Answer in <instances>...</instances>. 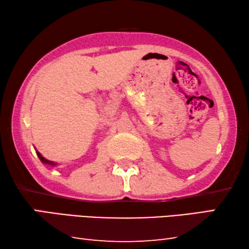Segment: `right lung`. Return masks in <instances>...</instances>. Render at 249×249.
<instances>
[{"instance_id": "obj_1", "label": "right lung", "mask_w": 249, "mask_h": 249, "mask_svg": "<svg viewBox=\"0 0 249 249\" xmlns=\"http://www.w3.org/2000/svg\"><path fill=\"white\" fill-rule=\"evenodd\" d=\"M36 153H37V156H38V157H39V159L41 160V162H44V163H47V165H53V166L56 165V163H54V162L50 161V160H47V159H46V158H44L43 156H41V155L38 153V151H36Z\"/></svg>"}]
</instances>
